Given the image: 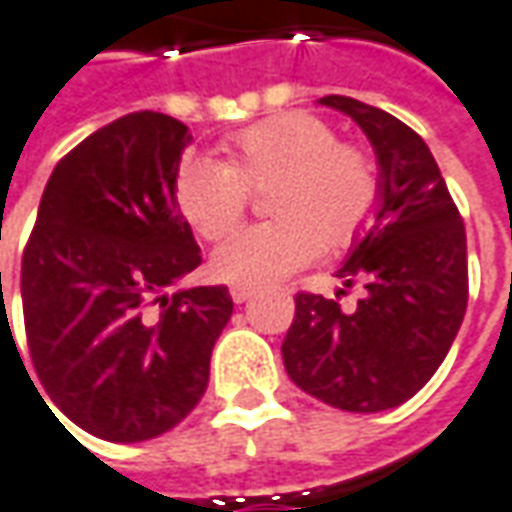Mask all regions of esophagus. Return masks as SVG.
I'll use <instances>...</instances> for the list:
<instances>
[{"label": "esophagus", "instance_id": "1", "mask_svg": "<svg viewBox=\"0 0 512 512\" xmlns=\"http://www.w3.org/2000/svg\"><path fill=\"white\" fill-rule=\"evenodd\" d=\"M231 298H234V303H245L253 298V290L250 287H231Z\"/></svg>", "mask_w": 512, "mask_h": 512}]
</instances>
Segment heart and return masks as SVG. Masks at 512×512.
<instances>
[{
    "mask_svg": "<svg viewBox=\"0 0 512 512\" xmlns=\"http://www.w3.org/2000/svg\"><path fill=\"white\" fill-rule=\"evenodd\" d=\"M228 164L186 155L175 169V200L203 239H222L242 220L250 189H270L273 222L250 225L211 256V273L236 287H270L343 248L365 228L376 206V169L368 153L337 142V130L315 114L264 119L239 130Z\"/></svg>",
    "mask_w": 512,
    "mask_h": 512,
    "instance_id": "1",
    "label": "heart"
}]
</instances>
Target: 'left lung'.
<instances>
[{
	"mask_svg": "<svg viewBox=\"0 0 512 512\" xmlns=\"http://www.w3.org/2000/svg\"><path fill=\"white\" fill-rule=\"evenodd\" d=\"M320 105L365 130L379 161V203L337 270L343 287H365L357 309L343 312L331 298L298 292L281 343L284 368L303 393L337 410H393L435 376L460 331L468 306L465 225L415 130L354 97L329 94Z\"/></svg>",
	"mask_w": 512,
	"mask_h": 512,
	"instance_id": "1",
	"label": "left lung"
}]
</instances>
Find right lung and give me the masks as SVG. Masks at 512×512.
Listing matches in <instances>:
<instances>
[{
  "mask_svg": "<svg viewBox=\"0 0 512 512\" xmlns=\"http://www.w3.org/2000/svg\"><path fill=\"white\" fill-rule=\"evenodd\" d=\"M189 142L155 111L91 133L52 169L21 256L35 373L74 424L111 443L158 438L195 410L234 312L222 284L167 292L203 262L175 200Z\"/></svg>",
  "mask_w": 512,
  "mask_h": 512,
  "instance_id": "right-lung-1",
  "label": "right lung"
}]
</instances>
